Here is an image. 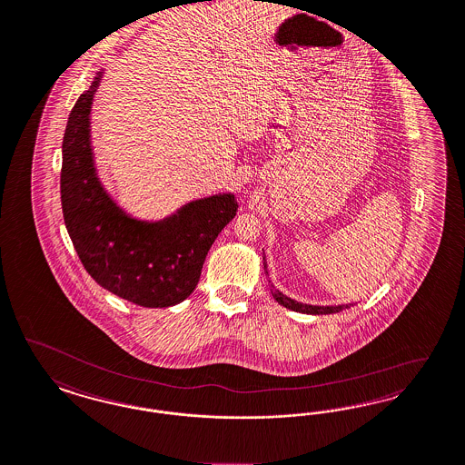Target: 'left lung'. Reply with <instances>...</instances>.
<instances>
[{
    "label": "left lung",
    "mask_w": 465,
    "mask_h": 465,
    "mask_svg": "<svg viewBox=\"0 0 465 465\" xmlns=\"http://www.w3.org/2000/svg\"><path fill=\"white\" fill-rule=\"evenodd\" d=\"M264 268H266V264H264ZM272 297L276 299L278 304H282L283 307H287V309H292L295 312H304V314H333V312H340V311L349 307V305H326V307H321V305L302 304V302L292 301L287 295H283L282 292H272Z\"/></svg>",
    "instance_id": "left-lung-1"
}]
</instances>
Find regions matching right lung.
I'll list each match as a JSON object with an SVG mask.
<instances>
[{
    "mask_svg": "<svg viewBox=\"0 0 465 465\" xmlns=\"http://www.w3.org/2000/svg\"><path fill=\"white\" fill-rule=\"evenodd\" d=\"M97 82L81 94L64 135L62 208L84 268L103 289L143 307L185 301L218 233L237 214L232 193L201 199L161 223L130 220L103 191L93 166L89 113Z\"/></svg>",
    "mask_w": 465,
    "mask_h": 465,
    "instance_id": "add662e5",
    "label": "right lung"
}]
</instances>
